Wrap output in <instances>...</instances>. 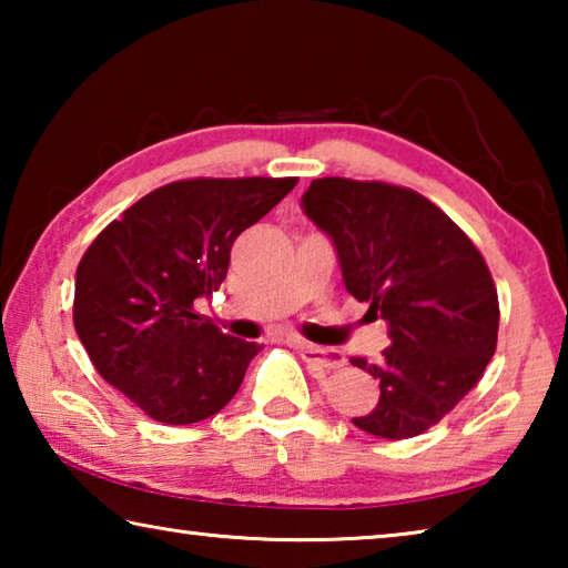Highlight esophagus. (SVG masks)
Instances as JSON below:
<instances>
[{
  "label": "esophagus",
  "mask_w": 568,
  "mask_h": 568,
  "mask_svg": "<svg viewBox=\"0 0 568 568\" xmlns=\"http://www.w3.org/2000/svg\"><path fill=\"white\" fill-rule=\"evenodd\" d=\"M295 351L303 355V361L307 363H318L321 368H341V365L345 363V355L338 351V348H323V345H313L307 341H293Z\"/></svg>",
  "instance_id": "obj_1"
}]
</instances>
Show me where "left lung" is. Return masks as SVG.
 <instances>
[{"instance_id": "1", "label": "left lung", "mask_w": 568, "mask_h": 568, "mask_svg": "<svg viewBox=\"0 0 568 568\" xmlns=\"http://www.w3.org/2000/svg\"><path fill=\"white\" fill-rule=\"evenodd\" d=\"M303 210L333 240L345 291L388 323L376 363L351 358L381 383L378 406L353 423L390 440L420 436L496 353L498 295L484 255L428 197L388 182L313 180Z\"/></svg>"}]
</instances>
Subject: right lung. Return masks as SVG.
Returning a JSON list of instances; mask_svg holds the SVG:
<instances>
[{
    "instance_id": "1",
    "label": "right lung",
    "mask_w": 568,
    "mask_h": 568,
    "mask_svg": "<svg viewBox=\"0 0 568 568\" xmlns=\"http://www.w3.org/2000/svg\"><path fill=\"white\" fill-rule=\"evenodd\" d=\"M297 178H195L148 192L77 265L74 331L110 386L152 420L187 426L225 408L261 345L195 311L225 281L230 247Z\"/></svg>"
}]
</instances>
